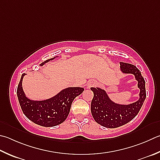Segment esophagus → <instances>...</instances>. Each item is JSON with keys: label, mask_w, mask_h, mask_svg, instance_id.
Returning a JSON list of instances; mask_svg holds the SVG:
<instances>
[{"label": "esophagus", "mask_w": 160, "mask_h": 160, "mask_svg": "<svg viewBox=\"0 0 160 160\" xmlns=\"http://www.w3.org/2000/svg\"><path fill=\"white\" fill-rule=\"evenodd\" d=\"M95 85H96V82L94 80H90V81H89L88 83V85L89 88H91V87L94 86Z\"/></svg>", "instance_id": "esophagus-1"}]
</instances>
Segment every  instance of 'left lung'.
Segmentation results:
<instances>
[{
    "label": "left lung",
    "instance_id": "1",
    "mask_svg": "<svg viewBox=\"0 0 160 160\" xmlns=\"http://www.w3.org/2000/svg\"><path fill=\"white\" fill-rule=\"evenodd\" d=\"M121 71L124 73H132L138 80L140 89V98L129 105H120L110 101L104 90L92 88L94 97L91 103V112L94 120L107 128H117L128 123L134 118L143 106L146 97V82L141 71L135 66L120 62Z\"/></svg>",
    "mask_w": 160,
    "mask_h": 160
}]
</instances>
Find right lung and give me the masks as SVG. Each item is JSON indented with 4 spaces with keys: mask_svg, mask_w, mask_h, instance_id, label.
Listing matches in <instances>:
<instances>
[{
    "mask_svg": "<svg viewBox=\"0 0 160 160\" xmlns=\"http://www.w3.org/2000/svg\"><path fill=\"white\" fill-rule=\"evenodd\" d=\"M53 59L54 57L45 61L40 66ZM24 75L22 74L17 90L20 106L30 120L42 127H54L62 123L68 117L72 101L84 91L81 88H68L50 99L32 101L26 97L23 92L22 82Z\"/></svg>",
    "mask_w": 160,
    "mask_h": 160,
    "instance_id": "obj_1",
    "label": "right lung"
}]
</instances>
